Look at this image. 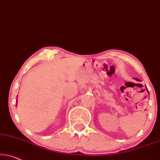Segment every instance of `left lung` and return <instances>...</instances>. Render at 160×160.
<instances>
[{"mask_svg": "<svg viewBox=\"0 0 160 160\" xmlns=\"http://www.w3.org/2000/svg\"><path fill=\"white\" fill-rule=\"evenodd\" d=\"M135 79H136V80H137V81H140L139 79H138V78H135ZM147 91H148V90H147Z\"/></svg>", "mask_w": 160, "mask_h": 160, "instance_id": "left-lung-1", "label": "left lung"}]
</instances>
